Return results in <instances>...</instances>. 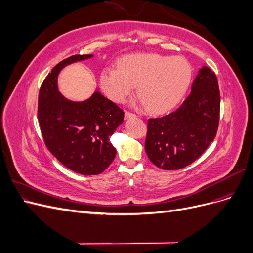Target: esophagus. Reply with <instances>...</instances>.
Segmentation results:
<instances>
[{
	"label": "esophagus",
	"mask_w": 253,
	"mask_h": 253,
	"mask_svg": "<svg viewBox=\"0 0 253 253\" xmlns=\"http://www.w3.org/2000/svg\"><path fill=\"white\" fill-rule=\"evenodd\" d=\"M125 116H126V118L134 117V116H135V114H134V113H131V112H128V111H126V113H125Z\"/></svg>",
	"instance_id": "esophagus-1"
}]
</instances>
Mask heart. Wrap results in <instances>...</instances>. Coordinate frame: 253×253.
Here are the masks:
<instances>
[{"label": "heart", "instance_id": "heart-1", "mask_svg": "<svg viewBox=\"0 0 253 253\" xmlns=\"http://www.w3.org/2000/svg\"><path fill=\"white\" fill-rule=\"evenodd\" d=\"M192 70L186 59L156 53L124 57L118 70L105 68L101 86L113 101L121 103L137 86V96L151 113L173 109L186 94Z\"/></svg>", "mask_w": 253, "mask_h": 253}]
</instances>
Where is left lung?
Instances as JSON below:
<instances>
[{
  "label": "left lung",
  "instance_id": "8db88e82",
  "mask_svg": "<svg viewBox=\"0 0 253 253\" xmlns=\"http://www.w3.org/2000/svg\"><path fill=\"white\" fill-rule=\"evenodd\" d=\"M219 110L216 75L204 66L177 110L148 120L144 149L149 159L164 170H179L192 164L215 138Z\"/></svg>",
  "mask_w": 253,
  "mask_h": 253
}]
</instances>
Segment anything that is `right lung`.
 Masks as SVG:
<instances>
[{"instance_id": "obj_1", "label": "right lung", "mask_w": 253, "mask_h": 253, "mask_svg": "<svg viewBox=\"0 0 253 253\" xmlns=\"http://www.w3.org/2000/svg\"><path fill=\"white\" fill-rule=\"evenodd\" d=\"M91 55H75L61 61L44 79L38 99V120L45 145L59 162L82 175L102 173L116 156L110 137L125 118L119 106L96 91L82 102L59 93L57 78L67 64Z\"/></svg>"}]
</instances>
